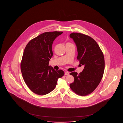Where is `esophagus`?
I'll use <instances>...</instances> for the list:
<instances>
[{"label": "esophagus", "instance_id": "1", "mask_svg": "<svg viewBox=\"0 0 123 123\" xmlns=\"http://www.w3.org/2000/svg\"><path fill=\"white\" fill-rule=\"evenodd\" d=\"M64 75H69V72L68 71H65L64 72Z\"/></svg>", "mask_w": 123, "mask_h": 123}]
</instances>
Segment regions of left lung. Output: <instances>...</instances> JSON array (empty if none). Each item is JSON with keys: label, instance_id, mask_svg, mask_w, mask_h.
I'll use <instances>...</instances> for the list:
<instances>
[{"label": "left lung", "instance_id": "obj_1", "mask_svg": "<svg viewBox=\"0 0 123 123\" xmlns=\"http://www.w3.org/2000/svg\"><path fill=\"white\" fill-rule=\"evenodd\" d=\"M70 37L77 47V59L84 66L79 74L70 73L74 81L70 87L76 94L85 96L93 92L101 81L105 69L104 55L97 42L89 36L72 33Z\"/></svg>", "mask_w": 123, "mask_h": 123}]
</instances>
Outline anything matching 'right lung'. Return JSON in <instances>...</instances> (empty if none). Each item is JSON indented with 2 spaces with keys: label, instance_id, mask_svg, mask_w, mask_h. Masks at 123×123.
Returning a JSON list of instances; mask_svg holds the SVG:
<instances>
[{
  "label": "right lung",
  "instance_id": "right-lung-1",
  "mask_svg": "<svg viewBox=\"0 0 123 123\" xmlns=\"http://www.w3.org/2000/svg\"><path fill=\"white\" fill-rule=\"evenodd\" d=\"M63 32H45L31 40L25 47L21 64L24 81L34 93L43 95L55 88L58 79L64 75L61 70L49 65L53 57L52 45Z\"/></svg>",
  "mask_w": 123,
  "mask_h": 123
}]
</instances>
